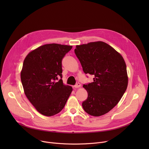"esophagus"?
<instances>
[{"label":"esophagus","mask_w":149,"mask_h":149,"mask_svg":"<svg viewBox=\"0 0 149 149\" xmlns=\"http://www.w3.org/2000/svg\"><path fill=\"white\" fill-rule=\"evenodd\" d=\"M81 87V84H80V83H79V82L77 83V84L75 85V86H74V87H75V88H79V87Z\"/></svg>","instance_id":"1"}]
</instances>
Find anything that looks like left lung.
Segmentation results:
<instances>
[{
    "label": "left lung",
    "instance_id": "obj_1",
    "mask_svg": "<svg viewBox=\"0 0 149 149\" xmlns=\"http://www.w3.org/2000/svg\"><path fill=\"white\" fill-rule=\"evenodd\" d=\"M74 51L84 73L94 76L93 82L83 85L88 92L82 104L84 111L95 117L107 113L120 101L128 84L123 56L101 41L77 45Z\"/></svg>",
    "mask_w": 149,
    "mask_h": 149
}]
</instances>
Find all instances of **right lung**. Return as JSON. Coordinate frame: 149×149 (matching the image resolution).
Segmentation results:
<instances>
[{
  "instance_id": "1",
  "label": "right lung",
  "mask_w": 149,
  "mask_h": 149,
  "mask_svg": "<svg viewBox=\"0 0 149 149\" xmlns=\"http://www.w3.org/2000/svg\"><path fill=\"white\" fill-rule=\"evenodd\" d=\"M72 46L46 44L31 52L25 58L20 74L25 94L40 114L59 113L72 91L63 84L62 60ZM59 77L61 79L58 81Z\"/></svg>"
}]
</instances>
